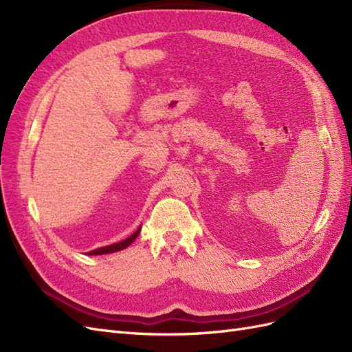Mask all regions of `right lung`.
Returning a JSON list of instances; mask_svg holds the SVG:
<instances>
[{
  "mask_svg": "<svg viewBox=\"0 0 352 352\" xmlns=\"http://www.w3.org/2000/svg\"><path fill=\"white\" fill-rule=\"evenodd\" d=\"M141 232V226L138 228V230L133 233V235H131L129 238H126L120 242H116V243H111V245H107V247H101V248H97L94 251H89L88 255H102V254H111V252H116V251H120V250H124L129 247V245L138 238V235H140Z\"/></svg>",
  "mask_w": 352,
  "mask_h": 352,
  "instance_id": "obj_1",
  "label": "right lung"
}]
</instances>
